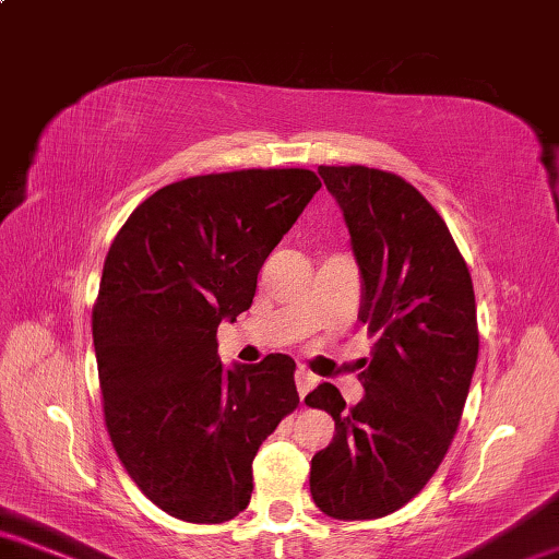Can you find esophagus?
Returning <instances> with one entry per match:
<instances>
[{
  "mask_svg": "<svg viewBox=\"0 0 559 559\" xmlns=\"http://www.w3.org/2000/svg\"><path fill=\"white\" fill-rule=\"evenodd\" d=\"M295 380H297L299 400H305V397H307V393H309V390L317 385V376H314V373H309V370H305V368H299V370H297Z\"/></svg>",
  "mask_w": 559,
  "mask_h": 559,
  "instance_id": "esophagus-1",
  "label": "esophagus"
}]
</instances>
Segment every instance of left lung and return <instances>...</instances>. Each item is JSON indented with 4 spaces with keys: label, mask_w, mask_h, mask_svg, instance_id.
I'll use <instances>...</instances> for the list:
<instances>
[{
    "label": "left lung",
    "mask_w": 559,
    "mask_h": 559,
    "mask_svg": "<svg viewBox=\"0 0 559 559\" xmlns=\"http://www.w3.org/2000/svg\"><path fill=\"white\" fill-rule=\"evenodd\" d=\"M360 272V324L376 336L346 407L321 383L305 403L336 423L311 459L314 503L338 521L395 513L423 491L456 435L478 358L472 274L432 203L400 176L319 166Z\"/></svg>",
    "instance_id": "obj_1"
}]
</instances>
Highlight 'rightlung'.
<instances>
[{
    "label": "right lung",
    "mask_w": 559,
    "mask_h": 559,
    "mask_svg": "<svg viewBox=\"0 0 559 559\" xmlns=\"http://www.w3.org/2000/svg\"><path fill=\"white\" fill-rule=\"evenodd\" d=\"M321 189L309 169L191 176L136 205L105 258L93 344L105 425L127 474L186 523L245 511L252 459L299 405L295 360L223 368L215 331Z\"/></svg>",
    "instance_id": "obj_1"
}]
</instances>
